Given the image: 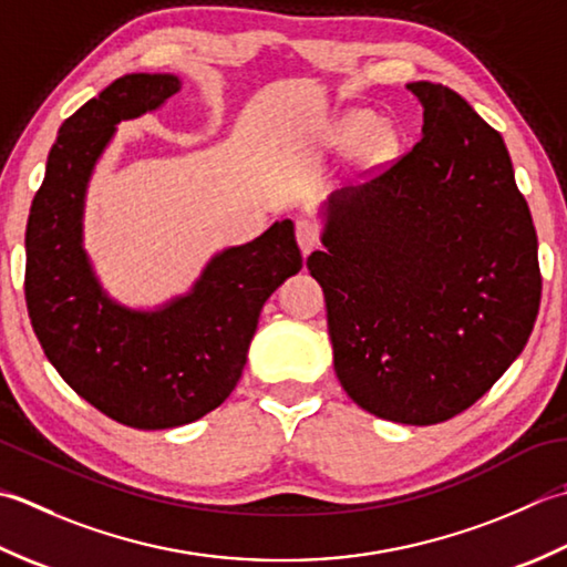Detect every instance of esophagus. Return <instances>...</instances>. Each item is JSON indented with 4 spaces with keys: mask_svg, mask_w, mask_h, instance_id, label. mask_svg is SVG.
I'll return each mask as SVG.
<instances>
[{
    "mask_svg": "<svg viewBox=\"0 0 567 567\" xmlns=\"http://www.w3.org/2000/svg\"><path fill=\"white\" fill-rule=\"evenodd\" d=\"M296 239H298V247H300V251H303V254H310V251L318 247L320 229H318V225L313 223V219H308V217H300L298 219V223H296Z\"/></svg>",
    "mask_w": 567,
    "mask_h": 567,
    "instance_id": "34e87169",
    "label": "esophagus"
}]
</instances>
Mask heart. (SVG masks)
<instances>
[{"instance_id":"b5f03b06","label":"heart","mask_w":567,"mask_h":567,"mask_svg":"<svg viewBox=\"0 0 567 567\" xmlns=\"http://www.w3.org/2000/svg\"><path fill=\"white\" fill-rule=\"evenodd\" d=\"M362 136V148L367 156L386 158L389 154L396 152L399 134L394 124L372 120L369 112H352L338 124V138L340 142H354Z\"/></svg>"}]
</instances>
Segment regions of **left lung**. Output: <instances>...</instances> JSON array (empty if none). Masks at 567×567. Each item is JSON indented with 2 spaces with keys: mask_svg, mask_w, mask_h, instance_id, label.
Wrapping results in <instances>:
<instances>
[{
  "mask_svg": "<svg viewBox=\"0 0 567 567\" xmlns=\"http://www.w3.org/2000/svg\"><path fill=\"white\" fill-rule=\"evenodd\" d=\"M423 136L322 203L308 271L328 306L348 396L406 425L470 409L522 354L538 316V239L509 152L455 90L406 85Z\"/></svg>",
  "mask_w": 567,
  "mask_h": 567,
  "instance_id": "1",
  "label": "left lung"
}]
</instances>
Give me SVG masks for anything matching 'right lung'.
Returning a JSON list of instances; mask_svg holds the SVG:
<instances>
[{
    "label": "right lung",
    "mask_w": 567,
    "mask_h": 567,
    "mask_svg": "<svg viewBox=\"0 0 567 567\" xmlns=\"http://www.w3.org/2000/svg\"><path fill=\"white\" fill-rule=\"evenodd\" d=\"M173 73H130L63 122L27 225V308L55 372L138 431L176 429L223 403L247 364L261 306L303 267L291 219L217 251L188 293L142 310L102 288L83 247L85 195L117 124L166 105Z\"/></svg>",
    "instance_id": "right-lung-1"
}]
</instances>
